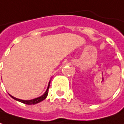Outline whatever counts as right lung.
Here are the masks:
<instances>
[{"mask_svg": "<svg viewBox=\"0 0 124 124\" xmlns=\"http://www.w3.org/2000/svg\"><path fill=\"white\" fill-rule=\"evenodd\" d=\"M50 82H49V85H48V86H47V89L46 92L44 93V94H43V95H42L41 96H39V97H38V98H35V99H32V100H22V99H17V98H16V97H14V96H11V95H10V96L13 99H14L17 100V101H20V102H22V103H23V104H28V105L36 104L39 103V102L42 101H43L44 99H46L47 96V94H48V89H49V87H50Z\"/></svg>", "mask_w": 124, "mask_h": 124, "instance_id": "obj_1", "label": "right lung"}]
</instances>
